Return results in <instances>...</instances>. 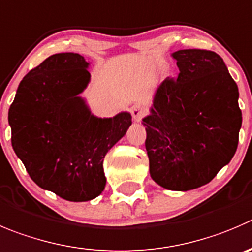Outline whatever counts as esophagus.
I'll use <instances>...</instances> for the list:
<instances>
[{"instance_id":"34e87169","label":"esophagus","mask_w":252,"mask_h":252,"mask_svg":"<svg viewBox=\"0 0 252 252\" xmlns=\"http://www.w3.org/2000/svg\"><path fill=\"white\" fill-rule=\"evenodd\" d=\"M131 115H132L133 120H135L136 122H140L141 120L146 116V109L141 106V105H135V106H132V109H131Z\"/></svg>"}]
</instances>
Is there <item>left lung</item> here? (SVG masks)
Returning <instances> with one entry per match:
<instances>
[{
  "label": "left lung",
  "instance_id": "left-lung-1",
  "mask_svg": "<svg viewBox=\"0 0 252 252\" xmlns=\"http://www.w3.org/2000/svg\"><path fill=\"white\" fill-rule=\"evenodd\" d=\"M177 79L158 86L142 120L153 181L169 190L209 183L234 157L241 128L239 89L215 52L182 49Z\"/></svg>",
  "mask_w": 252,
  "mask_h": 252
}]
</instances>
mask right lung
<instances>
[{
    "label": "right lung",
    "mask_w": 252,
    "mask_h": 252,
    "mask_svg": "<svg viewBox=\"0 0 252 252\" xmlns=\"http://www.w3.org/2000/svg\"><path fill=\"white\" fill-rule=\"evenodd\" d=\"M78 53H58L21 81L8 111L12 147L37 186L69 202L104 190V157L132 124L128 112L109 119L79 96L90 81Z\"/></svg>",
    "instance_id": "obj_1"
}]
</instances>
